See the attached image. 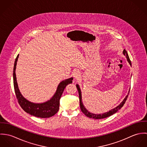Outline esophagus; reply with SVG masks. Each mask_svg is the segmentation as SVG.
Wrapping results in <instances>:
<instances>
[{"instance_id": "esophagus-1", "label": "esophagus", "mask_w": 147, "mask_h": 147, "mask_svg": "<svg viewBox=\"0 0 147 147\" xmlns=\"http://www.w3.org/2000/svg\"><path fill=\"white\" fill-rule=\"evenodd\" d=\"M73 76L74 78L75 79H78V78H79L80 76V74L78 71H75L73 72Z\"/></svg>"}]
</instances>
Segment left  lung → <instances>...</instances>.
<instances>
[{
    "instance_id": "1",
    "label": "left lung",
    "mask_w": 147,
    "mask_h": 147,
    "mask_svg": "<svg viewBox=\"0 0 147 147\" xmlns=\"http://www.w3.org/2000/svg\"><path fill=\"white\" fill-rule=\"evenodd\" d=\"M123 54L125 55L127 58V61L128 62V63H129V64L131 65V61L129 59V58L128 57V55L127 54V51H126V50L125 49L123 51ZM76 88L78 89V90L79 92V100H80V109H81V110L84 113V114L90 118H93V119H102V118H107L108 117H110L111 116V115L114 114V113H115L116 112L118 111V110H119L121 107H122V106L124 105V104H125V102L126 101V100L127 99V97H128V96L129 94V93L128 94V95L126 96L125 98L123 100V101L120 104V105H118L117 107H116L115 108L110 110L109 112H106L105 113H103V114H93V113H90V112H89L86 109V108L84 106V105L83 104V102H82V94H81V90H80V89L79 86V85L77 84L76 85Z\"/></svg>"
}]
</instances>
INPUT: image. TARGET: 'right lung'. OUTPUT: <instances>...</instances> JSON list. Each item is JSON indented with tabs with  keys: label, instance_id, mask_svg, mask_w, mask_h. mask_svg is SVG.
I'll return each mask as SVG.
<instances>
[{
	"label": "right lung",
	"instance_id": "right-lung-1",
	"mask_svg": "<svg viewBox=\"0 0 147 147\" xmlns=\"http://www.w3.org/2000/svg\"><path fill=\"white\" fill-rule=\"evenodd\" d=\"M19 56V54L18 55L14 63L13 77L15 92L19 105H20L21 108L25 112L36 117L45 118L53 116L59 110L60 98L62 95L65 86L67 85L72 83V80H73V78H71L70 79H67L62 82L59 84L56 93H55L53 98H51V99L47 102L42 104H34L30 102L22 97L18 88L15 70Z\"/></svg>",
	"mask_w": 147,
	"mask_h": 147
}]
</instances>
